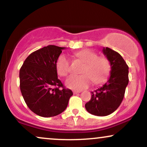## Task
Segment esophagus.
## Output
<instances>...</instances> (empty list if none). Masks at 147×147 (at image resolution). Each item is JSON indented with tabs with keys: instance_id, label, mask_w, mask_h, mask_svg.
Returning a JSON list of instances; mask_svg holds the SVG:
<instances>
[{
	"instance_id": "obj_1",
	"label": "esophagus",
	"mask_w": 147,
	"mask_h": 147,
	"mask_svg": "<svg viewBox=\"0 0 147 147\" xmlns=\"http://www.w3.org/2000/svg\"><path fill=\"white\" fill-rule=\"evenodd\" d=\"M79 92H81L80 90H74L73 91L74 94H77V93H79Z\"/></svg>"
}]
</instances>
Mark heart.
<instances>
[{
  "instance_id": "heart-1",
  "label": "heart",
  "mask_w": 147,
  "mask_h": 147,
  "mask_svg": "<svg viewBox=\"0 0 147 147\" xmlns=\"http://www.w3.org/2000/svg\"><path fill=\"white\" fill-rule=\"evenodd\" d=\"M77 59L84 63L79 75H72L67 79L65 84L72 90H82L90 85L92 81L95 84L102 83L106 80L111 72V63L107 57L98 56L97 52L90 49H84L76 52ZM70 59L66 55H61L56 62V69L59 75L66 77L70 70Z\"/></svg>"
}]
</instances>
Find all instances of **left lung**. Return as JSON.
Returning <instances> with one entry per match:
<instances>
[{"mask_svg": "<svg viewBox=\"0 0 147 147\" xmlns=\"http://www.w3.org/2000/svg\"><path fill=\"white\" fill-rule=\"evenodd\" d=\"M103 53L111 66L109 81L99 88L91 92V99L85 104L86 111L97 116H106L117 110L124 97L129 83V66L118 52L109 48Z\"/></svg>", "mask_w": 147, "mask_h": 147, "instance_id": "left-lung-1", "label": "left lung"}]
</instances>
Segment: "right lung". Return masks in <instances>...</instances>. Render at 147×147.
Listing matches in <instances>:
<instances>
[{"label": "right lung", "mask_w": 147, "mask_h": 147, "mask_svg": "<svg viewBox=\"0 0 147 147\" xmlns=\"http://www.w3.org/2000/svg\"><path fill=\"white\" fill-rule=\"evenodd\" d=\"M64 48L50 45L33 52L20 69V89L28 108L44 117L65 110L72 90L58 79L56 62Z\"/></svg>", "instance_id": "add662e5"}]
</instances>
